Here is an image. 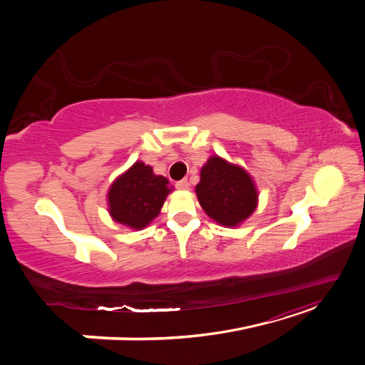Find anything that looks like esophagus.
I'll use <instances>...</instances> for the list:
<instances>
[{
  "label": "esophagus",
  "instance_id": "1",
  "mask_svg": "<svg viewBox=\"0 0 365 365\" xmlns=\"http://www.w3.org/2000/svg\"><path fill=\"white\" fill-rule=\"evenodd\" d=\"M176 185V189H180V190H187V189H189V181H187V180H181V181H178V182H176L175 184Z\"/></svg>",
  "mask_w": 365,
  "mask_h": 365
}]
</instances>
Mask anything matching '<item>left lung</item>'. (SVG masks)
<instances>
[{"label": "left lung", "instance_id": "left-lung-1", "mask_svg": "<svg viewBox=\"0 0 365 365\" xmlns=\"http://www.w3.org/2000/svg\"><path fill=\"white\" fill-rule=\"evenodd\" d=\"M196 196L204 212L224 227H237L248 219L259 197L250 173L217 155L201 169Z\"/></svg>", "mask_w": 365, "mask_h": 365}]
</instances>
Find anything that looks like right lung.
Wrapping results in <instances>:
<instances>
[{"label": "right lung", "mask_w": 365, "mask_h": 365, "mask_svg": "<svg viewBox=\"0 0 365 365\" xmlns=\"http://www.w3.org/2000/svg\"><path fill=\"white\" fill-rule=\"evenodd\" d=\"M170 192L168 178L153 173L150 165L137 161L109 189V215L118 224L141 230L160 215Z\"/></svg>", "instance_id": "obj_1"}]
</instances>
